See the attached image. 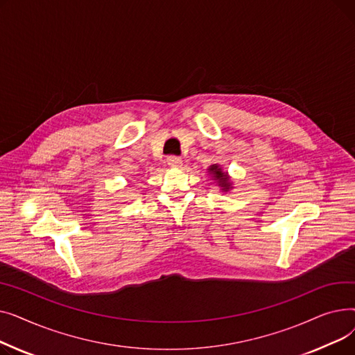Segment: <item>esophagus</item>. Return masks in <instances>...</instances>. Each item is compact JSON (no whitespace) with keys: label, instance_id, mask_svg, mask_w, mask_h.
Here are the masks:
<instances>
[{"label":"esophagus","instance_id":"1","mask_svg":"<svg viewBox=\"0 0 355 355\" xmlns=\"http://www.w3.org/2000/svg\"><path fill=\"white\" fill-rule=\"evenodd\" d=\"M166 162H168V165L173 166V168H178V166H181L182 159L180 157H177V155H170V157L166 158Z\"/></svg>","mask_w":355,"mask_h":355}]
</instances>
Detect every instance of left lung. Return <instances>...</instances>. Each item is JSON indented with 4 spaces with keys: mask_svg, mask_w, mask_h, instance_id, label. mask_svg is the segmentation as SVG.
<instances>
[{
    "mask_svg": "<svg viewBox=\"0 0 355 355\" xmlns=\"http://www.w3.org/2000/svg\"><path fill=\"white\" fill-rule=\"evenodd\" d=\"M210 171H213V173L216 174V177L221 181V185H225V187H227V180L225 178V175H223V173L220 171V168H217V165L211 166V168H210Z\"/></svg>",
    "mask_w": 355,
    "mask_h": 355,
    "instance_id": "left-lung-1",
    "label": "left lung"
}]
</instances>
